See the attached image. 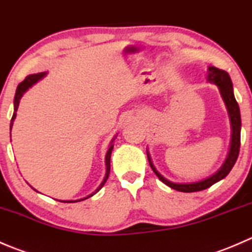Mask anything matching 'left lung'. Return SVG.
I'll return each instance as SVG.
<instances>
[{
  "instance_id": "left-lung-1",
  "label": "left lung",
  "mask_w": 252,
  "mask_h": 252,
  "mask_svg": "<svg viewBox=\"0 0 252 252\" xmlns=\"http://www.w3.org/2000/svg\"><path fill=\"white\" fill-rule=\"evenodd\" d=\"M207 81L210 83L216 84L218 87L219 92H220L221 99H223L224 104L226 106V110H228L229 119H230V126H231V139H230V147H229L228 156H226L225 160L221 164L220 168L213 174V175L208 176V178L203 179V180L195 181V183H173V181H169L168 179L164 178L160 173L156 169V166L153 165V161H152L151 156H149V152L147 149V158H148L149 165H151L152 170L154 171L157 176L159 178V180L163 181L165 185H168L169 188L174 189L176 191H181V192H196V191H202L206 189L211 188L212 185H214L218 181L223 180L229 173H230L231 168L235 164L236 159L239 156V149H240V131H241V118H240V109H239L238 103L235 100V96H234L233 92V83H231V79L229 77V74L225 71H221V69L217 68V67L210 66L208 67V76Z\"/></svg>"
}]
</instances>
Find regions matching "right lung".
<instances>
[{
	"label": "right lung",
	"mask_w": 252,
	"mask_h": 252,
	"mask_svg": "<svg viewBox=\"0 0 252 252\" xmlns=\"http://www.w3.org/2000/svg\"><path fill=\"white\" fill-rule=\"evenodd\" d=\"M47 74V72H41V73H34V74H29V76H27V78L24 79L22 83L18 84V87H17V91H16V95H14V113H13V116H12V120H11V125H9V129H12V126H13V121L14 119H16L17 116V110H18V106H19V101H21V98L23 96V94L26 93L27 91H28L29 88H32V87L34 86L35 83H38L40 79L44 78L45 76ZM116 138V136L114 137L113 139H111L110 144H109V149L108 152H106V156H105V166H106V173H105V176H104V180L101 181V184L99 185V188L96 189L94 192H92L91 195H88L87 197H83V198H79V200H69V201H61L60 200V202H67V203H71V202H79V201H83V200H87V198L92 197L93 195H95L96 192H98L99 190H100L101 188L104 186V184L106 183V180H108L109 178V174H110V158H111V152H113V148H114V139Z\"/></svg>",
	"instance_id": "add662e5"
}]
</instances>
